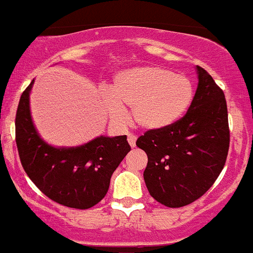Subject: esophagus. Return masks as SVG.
Listing matches in <instances>:
<instances>
[{"instance_id":"34e87169","label":"esophagus","mask_w":253,"mask_h":253,"mask_svg":"<svg viewBox=\"0 0 253 253\" xmlns=\"http://www.w3.org/2000/svg\"><path fill=\"white\" fill-rule=\"evenodd\" d=\"M136 140H137V136L133 135V133H128V136H127V141H128L129 146L135 147L136 146Z\"/></svg>"}]
</instances>
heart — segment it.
<instances>
[{"mask_svg":"<svg viewBox=\"0 0 253 253\" xmlns=\"http://www.w3.org/2000/svg\"><path fill=\"white\" fill-rule=\"evenodd\" d=\"M192 79L161 67H135L113 77L111 94L102 95L104 108L116 124L127 121L124 106L132 108L133 120L149 131L176 124L192 106Z\"/></svg>","mask_w":253,"mask_h":253,"instance_id":"obj_1","label":"heart"}]
</instances>
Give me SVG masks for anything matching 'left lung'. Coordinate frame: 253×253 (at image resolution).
Wrapping results in <instances>:
<instances>
[{
  "mask_svg": "<svg viewBox=\"0 0 253 253\" xmlns=\"http://www.w3.org/2000/svg\"><path fill=\"white\" fill-rule=\"evenodd\" d=\"M198 88L188 112L176 124L147 131L136 145L147 155L143 171L150 195L169 208L199 199L219 176L229 149L224 93L197 65Z\"/></svg>",
  "mask_w": 253,
  "mask_h": 253,
  "instance_id": "1",
  "label": "left lung"
}]
</instances>
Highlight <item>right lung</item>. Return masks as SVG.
Instances as JSON below:
<instances>
[{
    "label": "right lung",
    "mask_w": 253,
    "mask_h": 253,
    "mask_svg": "<svg viewBox=\"0 0 253 253\" xmlns=\"http://www.w3.org/2000/svg\"><path fill=\"white\" fill-rule=\"evenodd\" d=\"M24 90L16 112V145L27 176L47 198L76 209L92 208L104 198L111 176L131 150L127 136H99L77 147H54L34 126L30 92Z\"/></svg>",
    "instance_id": "obj_1"
}]
</instances>
